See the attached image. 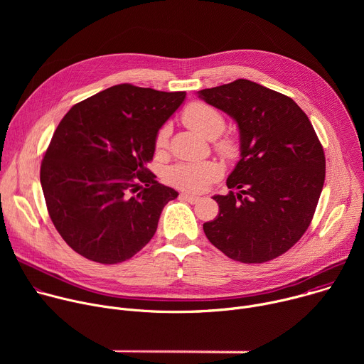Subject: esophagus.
Here are the masks:
<instances>
[{"label":"esophagus","instance_id":"34e87169","mask_svg":"<svg viewBox=\"0 0 364 364\" xmlns=\"http://www.w3.org/2000/svg\"><path fill=\"white\" fill-rule=\"evenodd\" d=\"M180 198H181V200H186V201H188V203H191V204H196V203L200 201V197H198V196H193V194H188V193H181V194H180Z\"/></svg>","mask_w":364,"mask_h":364}]
</instances>
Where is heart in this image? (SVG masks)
I'll return each mask as SVG.
<instances>
[{"mask_svg": "<svg viewBox=\"0 0 364 364\" xmlns=\"http://www.w3.org/2000/svg\"><path fill=\"white\" fill-rule=\"evenodd\" d=\"M183 121L187 127L194 129L197 134L207 139H213L219 136L225 129V119L222 114L205 105V103H191L184 111ZM170 135V128L163 127L157 138H155V146L164 148L167 145ZM218 151L228 159L236 157L237 144L233 139H223L218 144ZM222 174L219 164L213 161H201V163H178L173 166L167 173V180L171 186L187 190V191H203L216 181Z\"/></svg>", "mask_w": 364, "mask_h": 364, "instance_id": "heart-1", "label": "heart"}]
</instances>
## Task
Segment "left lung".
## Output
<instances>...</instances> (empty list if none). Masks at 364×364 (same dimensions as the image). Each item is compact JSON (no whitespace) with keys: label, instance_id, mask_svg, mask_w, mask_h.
Returning <instances> with one entry per match:
<instances>
[{"label":"left lung","instance_id":"8db88e82","mask_svg":"<svg viewBox=\"0 0 364 364\" xmlns=\"http://www.w3.org/2000/svg\"><path fill=\"white\" fill-rule=\"evenodd\" d=\"M198 97L237 125L240 160L229 194L213 196L215 220L203 230L233 261L262 264L291 249L308 229L326 178V157L296 103L262 85L237 79Z\"/></svg>","mask_w":364,"mask_h":364}]
</instances>
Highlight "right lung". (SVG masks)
Instances as JSON below:
<instances>
[{
	"label": "right lung",
	"mask_w": 364,
	"mask_h": 364,
	"mask_svg": "<svg viewBox=\"0 0 364 364\" xmlns=\"http://www.w3.org/2000/svg\"><path fill=\"white\" fill-rule=\"evenodd\" d=\"M184 99L186 92L122 83L77 103L60 121L40 183L51 222L75 252L119 264L152 239L178 193L155 181L146 163Z\"/></svg>",
	"instance_id": "add662e5"
}]
</instances>
